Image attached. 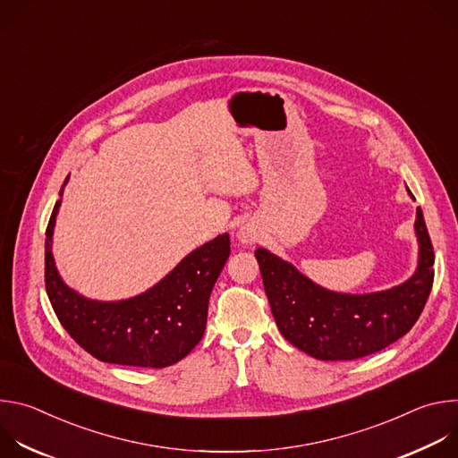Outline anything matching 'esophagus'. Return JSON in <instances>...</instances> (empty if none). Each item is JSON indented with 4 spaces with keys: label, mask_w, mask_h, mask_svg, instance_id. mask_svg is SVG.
Returning <instances> with one entry per match:
<instances>
[{
    "label": "esophagus",
    "mask_w": 458,
    "mask_h": 458,
    "mask_svg": "<svg viewBox=\"0 0 458 458\" xmlns=\"http://www.w3.org/2000/svg\"><path fill=\"white\" fill-rule=\"evenodd\" d=\"M237 237H239L241 242H244V244H251V242L255 241V233H253L251 230H248V228H241L239 233H237Z\"/></svg>",
    "instance_id": "esophagus-1"
}]
</instances>
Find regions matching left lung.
Masks as SVG:
<instances>
[{"mask_svg":"<svg viewBox=\"0 0 458 458\" xmlns=\"http://www.w3.org/2000/svg\"><path fill=\"white\" fill-rule=\"evenodd\" d=\"M415 232L419 267L413 277L395 288L366 295L320 288L286 260L257 248L265 292L283 337L318 360H353L406 335L424 310L435 276L433 244L420 208Z\"/></svg>","mask_w":458,"mask_h":458,"instance_id":"left-lung-1","label":"left lung"}]
</instances>
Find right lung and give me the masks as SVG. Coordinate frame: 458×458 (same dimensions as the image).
I'll use <instances>...</instances> for the list:
<instances>
[{
    "mask_svg": "<svg viewBox=\"0 0 458 458\" xmlns=\"http://www.w3.org/2000/svg\"><path fill=\"white\" fill-rule=\"evenodd\" d=\"M59 205L47 226L45 288L63 328L103 362L166 368L184 359L203 339L210 293L230 255L228 233L188 253L163 281L138 297L90 301L64 284L54 265L52 233Z\"/></svg>",
    "mask_w": 458,
    "mask_h": 458,
    "instance_id": "1",
    "label": "right lung"
}]
</instances>
